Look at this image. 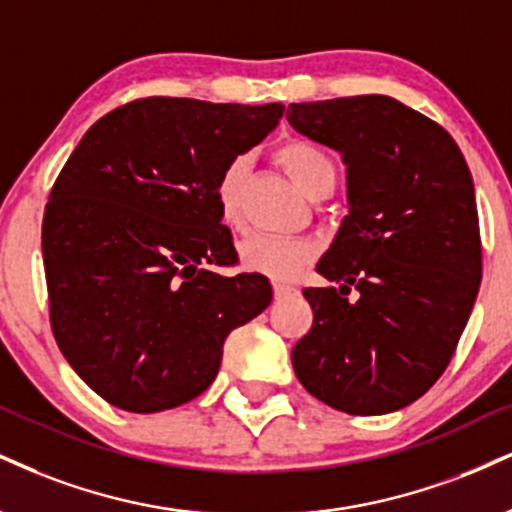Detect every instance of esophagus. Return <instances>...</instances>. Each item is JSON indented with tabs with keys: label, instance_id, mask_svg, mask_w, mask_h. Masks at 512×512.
<instances>
[{
	"label": "esophagus",
	"instance_id": "esophagus-1",
	"mask_svg": "<svg viewBox=\"0 0 512 512\" xmlns=\"http://www.w3.org/2000/svg\"><path fill=\"white\" fill-rule=\"evenodd\" d=\"M293 291H295V288L291 286V283L274 281V295H276V298H283V295H291Z\"/></svg>",
	"mask_w": 512,
	"mask_h": 512
}]
</instances>
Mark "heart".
<instances>
[{
  "instance_id": "b5f03b06",
  "label": "heart",
  "mask_w": 512,
  "mask_h": 512,
  "mask_svg": "<svg viewBox=\"0 0 512 512\" xmlns=\"http://www.w3.org/2000/svg\"><path fill=\"white\" fill-rule=\"evenodd\" d=\"M279 159L288 176L293 178L295 186L303 190L305 195L315 197L324 190L334 188L336 183V164L322 147L310 143V140H288L276 150ZM250 169V159L245 155L233 157L229 164L221 169L217 181V207L219 217L224 224H238V195L243 178ZM238 255L243 267L250 272L276 276V279H286L298 272L303 264L312 257V245L307 240L298 238H279L269 236V233H252L238 245Z\"/></svg>"
}]
</instances>
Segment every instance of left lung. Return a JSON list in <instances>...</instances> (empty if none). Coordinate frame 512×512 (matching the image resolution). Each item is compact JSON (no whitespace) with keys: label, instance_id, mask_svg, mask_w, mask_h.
I'll list each match as a JSON object with an SVG mask.
<instances>
[{"label":"left lung","instance_id":"obj_1","mask_svg":"<svg viewBox=\"0 0 512 512\" xmlns=\"http://www.w3.org/2000/svg\"><path fill=\"white\" fill-rule=\"evenodd\" d=\"M298 133L348 166L350 212L305 288L312 329L295 377L348 415H386L424 396L458 348L482 281L470 169L446 128L386 95L291 104Z\"/></svg>","mask_w":512,"mask_h":512}]
</instances>
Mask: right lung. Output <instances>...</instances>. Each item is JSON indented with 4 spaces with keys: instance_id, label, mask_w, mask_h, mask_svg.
Returning a JSON list of instances; mask_svg holds the SVG:
<instances>
[{
    "instance_id": "add662e5",
    "label": "right lung",
    "mask_w": 512,
    "mask_h": 512,
    "mask_svg": "<svg viewBox=\"0 0 512 512\" xmlns=\"http://www.w3.org/2000/svg\"><path fill=\"white\" fill-rule=\"evenodd\" d=\"M281 114V102L143 97L92 123L71 152L42 219L49 324L107 403L162 412L197 398L226 336L272 303L262 274L214 272L238 262L217 181Z\"/></svg>"
}]
</instances>
